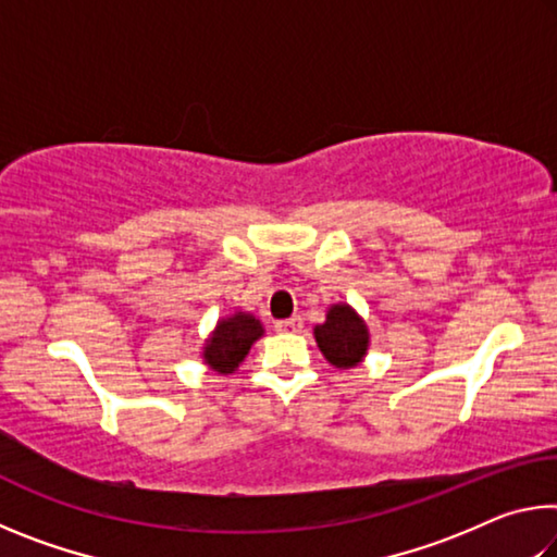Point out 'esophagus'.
Returning <instances> with one entry per match:
<instances>
[{"label":"esophagus","mask_w":557,"mask_h":557,"mask_svg":"<svg viewBox=\"0 0 557 557\" xmlns=\"http://www.w3.org/2000/svg\"><path fill=\"white\" fill-rule=\"evenodd\" d=\"M275 329H277V332H301V319L299 317L285 319V322H277Z\"/></svg>","instance_id":"34e87169"}]
</instances>
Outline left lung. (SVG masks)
<instances>
[{
  "label": "left lung",
  "mask_w": 557,
  "mask_h": 557,
  "mask_svg": "<svg viewBox=\"0 0 557 557\" xmlns=\"http://www.w3.org/2000/svg\"><path fill=\"white\" fill-rule=\"evenodd\" d=\"M319 351L336 369H351L369 351V326L348 305L329 307L326 322L314 326Z\"/></svg>",
  "instance_id": "8db88e82"
}]
</instances>
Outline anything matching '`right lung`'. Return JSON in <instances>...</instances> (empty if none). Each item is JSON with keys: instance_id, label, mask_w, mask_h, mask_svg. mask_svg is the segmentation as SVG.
<instances>
[{"instance_id": "obj_1", "label": "right lung", "mask_w": 557, "mask_h": 557, "mask_svg": "<svg viewBox=\"0 0 557 557\" xmlns=\"http://www.w3.org/2000/svg\"><path fill=\"white\" fill-rule=\"evenodd\" d=\"M265 334L260 319L248 312H235L215 324L209 342L203 344V361L219 373H233L248 356L250 346Z\"/></svg>"}]
</instances>
